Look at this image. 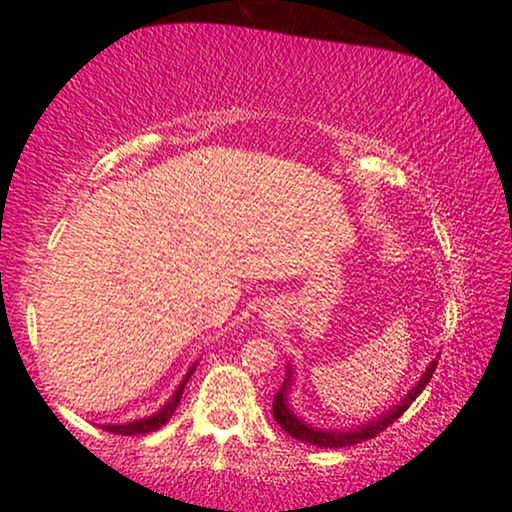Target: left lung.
<instances>
[{
	"label": "left lung",
	"instance_id": "8db88e82",
	"mask_svg": "<svg viewBox=\"0 0 512 512\" xmlns=\"http://www.w3.org/2000/svg\"><path fill=\"white\" fill-rule=\"evenodd\" d=\"M433 370H436V361L428 363L426 373L421 375V380L411 387V392H407V397L402 399V402L395 404L387 414L378 416V419L368 421V424H361L354 431H327V428H315L310 424H305L303 419H298L296 414H293L291 407H289V387H291V375H293V368L289 366L286 370V380L284 385H281V390L276 392L274 397V419L276 424L284 428L286 433H289L291 438L301 440V443H308V445H317V448H346V445H356V443H363V440H370L375 438L378 433H383L387 426L395 424L399 416L404 414V411L409 409V404L414 402L416 397L424 392V387L428 385V380L433 378Z\"/></svg>",
	"mask_w": 512,
	"mask_h": 512
}]
</instances>
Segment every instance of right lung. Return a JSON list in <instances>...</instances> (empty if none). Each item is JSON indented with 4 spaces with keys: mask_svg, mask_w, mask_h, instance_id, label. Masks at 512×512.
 <instances>
[{
    "mask_svg": "<svg viewBox=\"0 0 512 512\" xmlns=\"http://www.w3.org/2000/svg\"><path fill=\"white\" fill-rule=\"evenodd\" d=\"M192 373H195V366H192L190 370H187L185 380H182L178 390L173 392V397H170L168 402L163 404V407L156 411V414L146 416V419H139V421H129V424H108V426H103V431H108V433H117V436H142V433L158 431V428H161L163 424H168V419H170V416H173V411L178 409L180 397H182V390H185L187 380H190V375H192Z\"/></svg>",
    "mask_w": 512,
    "mask_h": 512,
    "instance_id": "obj_1",
    "label": "right lung"
}]
</instances>
